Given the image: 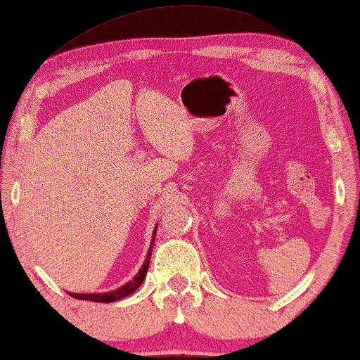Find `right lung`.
Here are the masks:
<instances>
[{"label": "right lung", "mask_w": 360, "mask_h": 360, "mask_svg": "<svg viewBox=\"0 0 360 360\" xmlns=\"http://www.w3.org/2000/svg\"><path fill=\"white\" fill-rule=\"evenodd\" d=\"M155 231H158V226H155L154 232H153V240H150L149 245V250H148V255H146V259L143 263L141 269L138 271V274L134 276L131 281H128L127 284H123L122 288H118L115 290H110V292H92V294H76V292H68L71 297H75V299H79V300H91V302H102V304H110V302H115L120 299H124V297H128L129 294H133L134 290H136L139 285L143 284V281L146 278V273H148V268H149V262H150V253H153V247H154V240H155Z\"/></svg>", "instance_id": "obj_1"}]
</instances>
